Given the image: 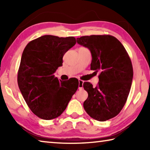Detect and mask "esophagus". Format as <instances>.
Returning <instances> with one entry per match:
<instances>
[{
    "label": "esophagus",
    "mask_w": 150,
    "mask_h": 150,
    "mask_svg": "<svg viewBox=\"0 0 150 150\" xmlns=\"http://www.w3.org/2000/svg\"><path fill=\"white\" fill-rule=\"evenodd\" d=\"M83 83H84L83 81L79 80V89H82L83 87Z\"/></svg>",
    "instance_id": "1"
}]
</instances>
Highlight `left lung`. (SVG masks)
<instances>
[{"mask_svg": "<svg viewBox=\"0 0 150 150\" xmlns=\"http://www.w3.org/2000/svg\"><path fill=\"white\" fill-rule=\"evenodd\" d=\"M77 42L89 49L91 69L100 73L96 87L89 82L83 83L88 93L84 109L91 118L100 122L115 117L125 105L133 79L128 53L121 42L110 35H85L77 38Z\"/></svg>", "mask_w": 150, "mask_h": 150, "instance_id": "1", "label": "left lung"}]
</instances>
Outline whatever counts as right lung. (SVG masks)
<instances>
[{
	"instance_id": "obj_1",
	"label": "right lung",
	"mask_w": 150,
	"mask_h": 150,
	"mask_svg": "<svg viewBox=\"0 0 150 150\" xmlns=\"http://www.w3.org/2000/svg\"><path fill=\"white\" fill-rule=\"evenodd\" d=\"M76 44L74 37L45 35L30 42L22 53L18 84L34 115L44 120L59 116L77 91L79 81L59 80L54 73L63 57Z\"/></svg>"
}]
</instances>
